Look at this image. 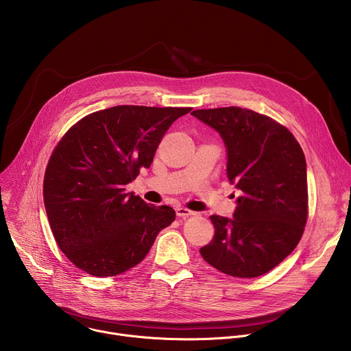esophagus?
Masks as SVG:
<instances>
[{"label":"esophagus","instance_id":"1","mask_svg":"<svg viewBox=\"0 0 351 351\" xmlns=\"http://www.w3.org/2000/svg\"><path fill=\"white\" fill-rule=\"evenodd\" d=\"M176 215L179 218H187L190 215H194V213L190 211L189 208H184V207H176Z\"/></svg>","mask_w":351,"mask_h":351}]
</instances>
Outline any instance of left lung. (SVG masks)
I'll use <instances>...</instances> for the list:
<instances>
[{
	"label": "left lung",
	"instance_id": "8db88e82",
	"mask_svg": "<svg viewBox=\"0 0 351 351\" xmlns=\"http://www.w3.org/2000/svg\"><path fill=\"white\" fill-rule=\"evenodd\" d=\"M228 148V178L241 190L233 219L211 215L214 239L199 254L236 278L261 276L298 244L308 218L306 157L291 132L240 107L195 110Z\"/></svg>",
	"mask_w": 351,
	"mask_h": 351
}]
</instances>
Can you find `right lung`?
<instances>
[{
	"instance_id": "add662e5",
	"label": "right lung",
	"mask_w": 351,
	"mask_h": 351,
	"mask_svg": "<svg viewBox=\"0 0 351 351\" xmlns=\"http://www.w3.org/2000/svg\"><path fill=\"white\" fill-rule=\"evenodd\" d=\"M191 108L117 106L86 115L58 141L44 173V206L66 258L97 278L144 260L175 221L125 186L153 162L169 126Z\"/></svg>"
}]
</instances>
